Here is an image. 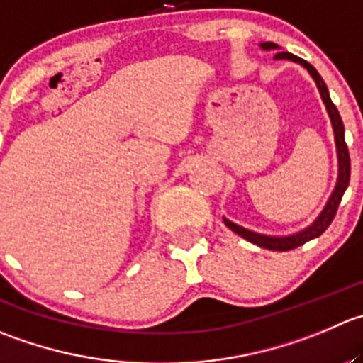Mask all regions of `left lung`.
<instances>
[{
    "mask_svg": "<svg viewBox=\"0 0 363 363\" xmlns=\"http://www.w3.org/2000/svg\"><path fill=\"white\" fill-rule=\"evenodd\" d=\"M260 48L266 49V51H271V49H280L279 45L273 44V42H262V44H260ZM275 58L277 60H291V62H296V63H300V65H303L305 69L308 70V74L314 77L315 84H318V90H319V94H321V99H323V103H325L326 111H328L330 121H332L333 135H335L337 160H339V177H337L335 189H333L332 196H330L328 202H326L325 209H323L321 214L315 218L314 223H312L311 227L303 228V230L296 232V234L264 235V234H257V232H253V230H248V228L241 227V225L232 223V221L227 220V218H223V221L232 232H235L238 235L245 238L246 241L260 246V248L273 250V252H287V250H294V248H298V246L305 245V242L311 241V239L319 238V235H321L323 232L330 227V223H332L333 218H335L337 209H339V203H340V200H342L344 191H346L347 184H350L351 163H350V152H347L346 140H344L342 118H340V113H339V110L335 108V104H333L332 99H330L328 88H326V83L323 81V77L319 76L318 70H315L311 63L305 62L303 58H298L296 55H291V52H287V51H279L275 55Z\"/></svg>",
    "mask_w": 363,
    "mask_h": 363,
    "instance_id": "8db88e82",
    "label": "left lung"
}]
</instances>
